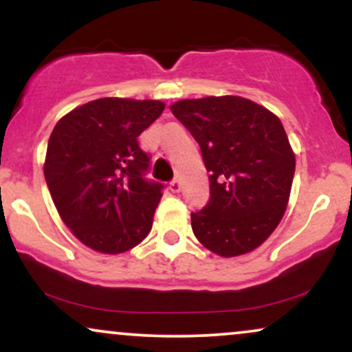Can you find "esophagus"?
<instances>
[{
  "label": "esophagus",
  "mask_w": 352,
  "mask_h": 352,
  "mask_svg": "<svg viewBox=\"0 0 352 352\" xmlns=\"http://www.w3.org/2000/svg\"><path fill=\"white\" fill-rule=\"evenodd\" d=\"M180 187H182L180 179H173V180L170 182V190H172L173 193H179V192H180Z\"/></svg>",
  "instance_id": "1"
}]
</instances>
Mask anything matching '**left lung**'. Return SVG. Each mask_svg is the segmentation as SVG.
<instances>
[{
    "mask_svg": "<svg viewBox=\"0 0 352 352\" xmlns=\"http://www.w3.org/2000/svg\"><path fill=\"white\" fill-rule=\"evenodd\" d=\"M172 114L200 145L210 200L192 213V230L210 252H253L286 212L296 159L281 120L240 96L184 99Z\"/></svg>",
    "mask_w": 352,
    "mask_h": 352,
    "instance_id": "8db88e82",
    "label": "left lung"
}]
</instances>
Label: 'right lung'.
Wrapping results in <instances>:
<instances>
[{
  "label": "right lung",
  "mask_w": 352,
  "mask_h": 352,
  "mask_svg": "<svg viewBox=\"0 0 352 352\" xmlns=\"http://www.w3.org/2000/svg\"><path fill=\"white\" fill-rule=\"evenodd\" d=\"M160 100L104 98L76 107L52 129L44 177L59 217L80 243L117 254L152 228L164 185L148 182L139 137L159 119Z\"/></svg>",
  "instance_id": "right-lung-1"
}]
</instances>
